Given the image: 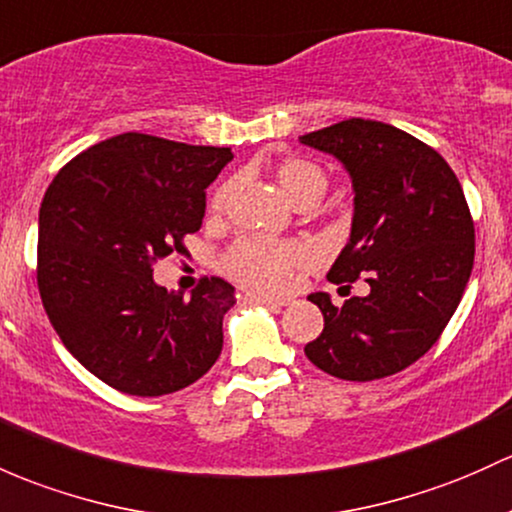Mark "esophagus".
<instances>
[{
	"label": "esophagus",
	"mask_w": 512,
	"mask_h": 512,
	"mask_svg": "<svg viewBox=\"0 0 512 512\" xmlns=\"http://www.w3.org/2000/svg\"><path fill=\"white\" fill-rule=\"evenodd\" d=\"M246 300L258 302V305H268V307H285V305H290L288 298H273V295H263V293H246Z\"/></svg>",
	"instance_id": "1"
}]
</instances>
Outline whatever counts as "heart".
<instances>
[{"label": "heart", "mask_w": 512, "mask_h": 512, "mask_svg": "<svg viewBox=\"0 0 512 512\" xmlns=\"http://www.w3.org/2000/svg\"><path fill=\"white\" fill-rule=\"evenodd\" d=\"M276 180L293 205L317 202L327 190V178L322 170L302 158H288L280 163L276 168ZM222 200L224 190H219L217 205ZM305 258L307 251L300 244H280V241L261 239V236H249L229 251L227 266L232 276L249 288L278 293L293 283L295 266H300Z\"/></svg>", "instance_id": "obj_1"}]
</instances>
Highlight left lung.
<instances>
[{"instance_id": "8db88e82", "label": "left lung", "mask_w": 512, "mask_h": 512, "mask_svg": "<svg viewBox=\"0 0 512 512\" xmlns=\"http://www.w3.org/2000/svg\"><path fill=\"white\" fill-rule=\"evenodd\" d=\"M349 173V241L332 283L364 276L368 293L334 307L312 293L324 329L305 356L329 376L376 381L432 349L452 320L474 268V222L454 170L415 136L371 119H346L300 136ZM349 288V285H346Z\"/></svg>"}]
</instances>
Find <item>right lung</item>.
I'll use <instances>...</instances> for the list:
<instances>
[{"instance_id":"add662e5","label":"right lung","mask_w":512,"mask_h":512,"mask_svg":"<svg viewBox=\"0 0 512 512\" xmlns=\"http://www.w3.org/2000/svg\"><path fill=\"white\" fill-rule=\"evenodd\" d=\"M232 148L148 134L100 141L53 178L38 210V290L65 349L107 386L156 398L222 354L234 288L205 278L185 300L153 280L205 217V190Z\"/></svg>"}]
</instances>
